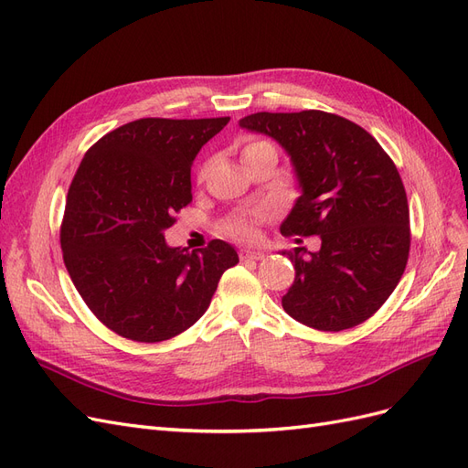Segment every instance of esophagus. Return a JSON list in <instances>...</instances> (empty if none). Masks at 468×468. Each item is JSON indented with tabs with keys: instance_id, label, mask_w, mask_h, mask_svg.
Returning <instances> with one entry per match:
<instances>
[{
	"instance_id": "34e87169",
	"label": "esophagus",
	"mask_w": 468,
	"mask_h": 468,
	"mask_svg": "<svg viewBox=\"0 0 468 468\" xmlns=\"http://www.w3.org/2000/svg\"><path fill=\"white\" fill-rule=\"evenodd\" d=\"M263 251H253V250H242L239 251V260H263Z\"/></svg>"
}]
</instances>
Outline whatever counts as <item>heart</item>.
<instances>
[{"mask_svg":"<svg viewBox=\"0 0 468 468\" xmlns=\"http://www.w3.org/2000/svg\"><path fill=\"white\" fill-rule=\"evenodd\" d=\"M260 150H275V148L269 144L267 140L253 138V140H248V143L244 144L242 158L244 155H250V154L260 152ZM203 174H205V169H201L199 176L203 177ZM269 217H271V210L269 208H258V210L250 212V215H238L224 224V232H226V236L238 239V242L253 244V242H258V238H260L258 224Z\"/></svg>","mask_w":468,"mask_h":468,"instance_id":"b5f03b06","label":"heart"}]
</instances>
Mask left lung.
<instances>
[{
    "mask_svg": "<svg viewBox=\"0 0 468 468\" xmlns=\"http://www.w3.org/2000/svg\"><path fill=\"white\" fill-rule=\"evenodd\" d=\"M239 126L277 140L294 167L303 193L281 232L322 242L318 251H282L294 265L285 313L322 332L371 318L410 253L408 199L390 155L359 124L314 109L253 112Z\"/></svg>",
    "mask_w": 468,
    "mask_h": 468,
    "instance_id": "1",
    "label": "left lung"
}]
</instances>
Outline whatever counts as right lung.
Wrapping results in <instances>:
<instances>
[{
    "label": "right lung",
    "instance_id": "obj_1",
    "mask_svg": "<svg viewBox=\"0 0 468 468\" xmlns=\"http://www.w3.org/2000/svg\"><path fill=\"white\" fill-rule=\"evenodd\" d=\"M230 117L138 119L86 152L68 191L60 246L83 303L109 330L155 344L199 320L236 250L169 248L164 232L193 199L195 155Z\"/></svg>",
    "mask_w": 468,
    "mask_h": 468
}]
</instances>
